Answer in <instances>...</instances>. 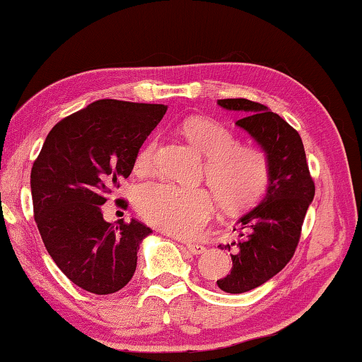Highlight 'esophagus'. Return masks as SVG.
I'll use <instances>...</instances> for the list:
<instances>
[{
    "label": "esophagus",
    "instance_id": "esophagus-1",
    "mask_svg": "<svg viewBox=\"0 0 362 362\" xmlns=\"http://www.w3.org/2000/svg\"><path fill=\"white\" fill-rule=\"evenodd\" d=\"M187 249L193 255H201V254L206 252V247L204 246H201V244H194V243H187Z\"/></svg>",
    "mask_w": 362,
    "mask_h": 362
}]
</instances>
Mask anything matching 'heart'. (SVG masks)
Masks as SVG:
<instances>
[{
  "label": "heart",
  "mask_w": 362,
  "mask_h": 362,
  "mask_svg": "<svg viewBox=\"0 0 362 362\" xmlns=\"http://www.w3.org/2000/svg\"><path fill=\"white\" fill-rule=\"evenodd\" d=\"M182 134L206 158V179L226 211H244L262 198L268 185L267 155L254 145H238L230 129L217 121L192 118ZM156 140L151 139L136 156V170L153 166ZM137 209L146 222L174 236L198 235L216 211V199L204 188H182L173 183H148L139 189Z\"/></svg>",
  "instance_id": "b5f03b06"
}]
</instances>
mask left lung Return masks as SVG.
I'll list each match as a JSON object with an SVG mask.
<instances>
[{
  "mask_svg": "<svg viewBox=\"0 0 362 362\" xmlns=\"http://www.w3.org/2000/svg\"><path fill=\"white\" fill-rule=\"evenodd\" d=\"M217 105L240 112L236 126L246 131L267 155L269 179L254 209L238 220L240 240L226 278L217 281L223 292L243 293L272 279L292 259L305 214L315 198L305 148L298 132L268 107L247 99H223ZM226 244L225 249H231Z\"/></svg>",
  "mask_w": 362,
  "mask_h": 362,
  "instance_id": "1",
  "label": "left lung"
}]
</instances>
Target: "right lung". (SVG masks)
Returning <instances> with one entry per match:
<instances>
[{"instance_id": "right-lung-1", "label": "right lung", "mask_w": 362, "mask_h": 362, "mask_svg": "<svg viewBox=\"0 0 362 362\" xmlns=\"http://www.w3.org/2000/svg\"><path fill=\"white\" fill-rule=\"evenodd\" d=\"M168 107L102 99L66 116L33 163V212L49 255L71 283L107 296L134 276L151 230L137 220H103L107 194L131 175L140 146Z\"/></svg>"}]
</instances>
